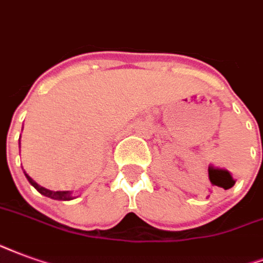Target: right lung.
Returning a JSON list of instances; mask_svg holds the SVG:
<instances>
[{"mask_svg":"<svg viewBox=\"0 0 263 263\" xmlns=\"http://www.w3.org/2000/svg\"><path fill=\"white\" fill-rule=\"evenodd\" d=\"M25 175H26V178H28V181L30 182V185L34 186V189H36L37 192H40L42 195H45V196L55 199V200H71V199H74V197L71 196V193L68 192V191H57V192H53V191H49V189H46V187L37 185V183H36V182H34L29 175H28V174H25Z\"/></svg>","mask_w":263,"mask_h":263,"instance_id":"add662e5","label":"right lung"}]
</instances>
